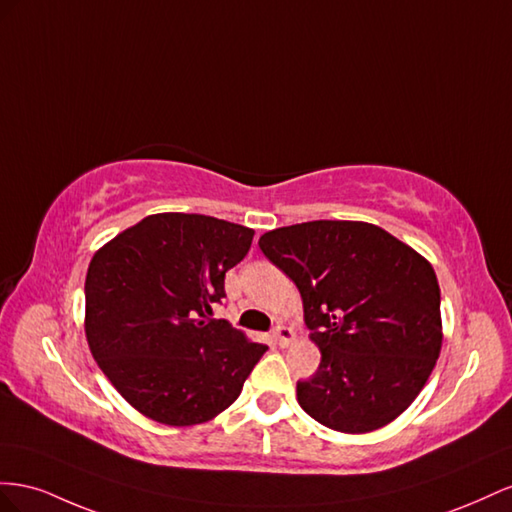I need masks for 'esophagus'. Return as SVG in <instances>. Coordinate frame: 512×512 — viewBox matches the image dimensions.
I'll return each mask as SVG.
<instances>
[{
  "instance_id": "esophagus-1",
  "label": "esophagus",
  "mask_w": 512,
  "mask_h": 512,
  "mask_svg": "<svg viewBox=\"0 0 512 512\" xmlns=\"http://www.w3.org/2000/svg\"><path fill=\"white\" fill-rule=\"evenodd\" d=\"M272 337H274V343H276V345L287 347L291 341H294V330H291L289 326H283V324H279V326L274 328Z\"/></svg>"
}]
</instances>
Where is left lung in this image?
<instances>
[{"instance_id": "obj_1", "label": "left lung", "mask_w": 512, "mask_h": 512, "mask_svg": "<svg viewBox=\"0 0 512 512\" xmlns=\"http://www.w3.org/2000/svg\"><path fill=\"white\" fill-rule=\"evenodd\" d=\"M259 248L296 283L319 369L298 403L321 425L369 433L403 414L442 349L440 285L429 261L382 227L311 221Z\"/></svg>"}]
</instances>
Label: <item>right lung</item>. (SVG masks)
<instances>
[{
	"label": "right lung",
	"mask_w": 512,
	"mask_h": 512,
	"mask_svg": "<svg viewBox=\"0 0 512 512\" xmlns=\"http://www.w3.org/2000/svg\"><path fill=\"white\" fill-rule=\"evenodd\" d=\"M255 231L203 214L145 216L98 248L85 276V337L137 412L191 427L236 401L266 345L225 319V272Z\"/></svg>",
	"instance_id": "obj_1"
}]
</instances>
